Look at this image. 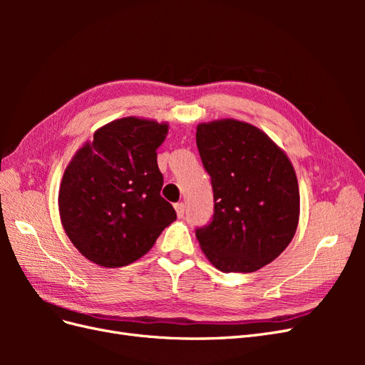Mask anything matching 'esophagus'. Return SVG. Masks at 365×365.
<instances>
[{"label": "esophagus", "instance_id": "1", "mask_svg": "<svg viewBox=\"0 0 365 365\" xmlns=\"http://www.w3.org/2000/svg\"><path fill=\"white\" fill-rule=\"evenodd\" d=\"M175 210H176V215H178V217H182L184 216V210H185L184 202H176L175 204Z\"/></svg>", "mask_w": 365, "mask_h": 365}]
</instances>
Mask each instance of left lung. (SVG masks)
Segmentation results:
<instances>
[{
	"instance_id": "8db88e82",
	"label": "left lung",
	"mask_w": 365,
	"mask_h": 365,
	"mask_svg": "<svg viewBox=\"0 0 365 365\" xmlns=\"http://www.w3.org/2000/svg\"><path fill=\"white\" fill-rule=\"evenodd\" d=\"M196 145L213 187L212 220L195 230L224 272H254L291 244L300 215L295 170L256 126L217 120L196 129Z\"/></svg>"
}]
</instances>
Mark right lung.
Returning a JSON list of instances; mask_svg holds the SVG:
<instances>
[{
  "label": "right lung",
  "instance_id": "obj_1",
  "mask_svg": "<svg viewBox=\"0 0 365 365\" xmlns=\"http://www.w3.org/2000/svg\"><path fill=\"white\" fill-rule=\"evenodd\" d=\"M168 125L126 117L98 129L77 150L59 189L65 233L83 256L101 267H125L153 247L176 219L160 195L157 149Z\"/></svg>",
  "mask_w": 365,
  "mask_h": 365
}]
</instances>
